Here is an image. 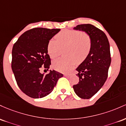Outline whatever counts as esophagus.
<instances>
[{"instance_id":"esophagus-1","label":"esophagus","mask_w":126,"mask_h":126,"mask_svg":"<svg viewBox=\"0 0 126 126\" xmlns=\"http://www.w3.org/2000/svg\"><path fill=\"white\" fill-rule=\"evenodd\" d=\"M64 76H66V77H70V76H71V74H65Z\"/></svg>"}]
</instances>
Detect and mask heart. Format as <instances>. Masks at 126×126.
<instances>
[{
  "instance_id": "1",
  "label": "heart",
  "mask_w": 126,
  "mask_h": 126,
  "mask_svg": "<svg viewBox=\"0 0 126 126\" xmlns=\"http://www.w3.org/2000/svg\"><path fill=\"white\" fill-rule=\"evenodd\" d=\"M91 39L86 32L79 31H63L57 36V40L52 38L47 44V52L52 59L58 57L61 47H65V53L68 56L60 58L52 63L55 70L68 73L73 70L77 60H83L88 55L91 49Z\"/></svg>"
}]
</instances>
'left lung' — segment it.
Wrapping results in <instances>:
<instances>
[{
	"instance_id": "8db88e82",
	"label": "left lung",
	"mask_w": 126,
	"mask_h": 126,
	"mask_svg": "<svg viewBox=\"0 0 126 126\" xmlns=\"http://www.w3.org/2000/svg\"><path fill=\"white\" fill-rule=\"evenodd\" d=\"M74 30L84 32L91 39L88 55L76 68L79 81L73 86L79 97L90 99L100 90L108 77L111 61L110 43L105 34L92 24L78 25Z\"/></svg>"
}]
</instances>
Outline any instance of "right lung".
<instances>
[{
    "label": "right lung",
    "mask_w": 126,
    "mask_h": 126,
    "mask_svg": "<svg viewBox=\"0 0 126 126\" xmlns=\"http://www.w3.org/2000/svg\"><path fill=\"white\" fill-rule=\"evenodd\" d=\"M60 30L45 28L31 29L24 32L14 45L12 71L18 87L30 97L37 99L48 95L58 79L63 76L55 70H50L46 75L40 72L42 68L48 71L50 67L47 44Z\"/></svg>",
    "instance_id": "1"
}]
</instances>
